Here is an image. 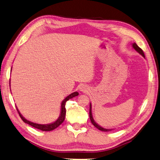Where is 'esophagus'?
<instances>
[{
  "label": "esophagus",
  "mask_w": 160,
  "mask_h": 160,
  "mask_svg": "<svg viewBox=\"0 0 160 160\" xmlns=\"http://www.w3.org/2000/svg\"><path fill=\"white\" fill-rule=\"evenodd\" d=\"M80 90L83 92H87L89 90L88 87L85 85H81L80 87Z\"/></svg>",
  "instance_id": "1"
}]
</instances>
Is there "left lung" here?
<instances>
[{"label":"left lung","instance_id":"1","mask_svg":"<svg viewBox=\"0 0 160 160\" xmlns=\"http://www.w3.org/2000/svg\"><path fill=\"white\" fill-rule=\"evenodd\" d=\"M132 46H133V48L135 49V50L137 51L138 53H140L142 55V56H143V57H145V54L143 53V51L141 49L139 48L137 45L136 44V43H133V44L132 45ZM89 106H89V118H90V120H91V122L92 123L93 125H94L95 127H97L98 129H99L101 131H103V132H109V131L112 130V129H104V128H103V127H100L99 125H98V124H97V123L95 122L94 120V119H93L92 114V105H91V103L89 104Z\"/></svg>","mask_w":160,"mask_h":160}]
</instances>
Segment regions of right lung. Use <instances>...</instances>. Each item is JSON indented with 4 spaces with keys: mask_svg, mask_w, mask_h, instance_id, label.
<instances>
[{
    "mask_svg": "<svg viewBox=\"0 0 160 160\" xmlns=\"http://www.w3.org/2000/svg\"><path fill=\"white\" fill-rule=\"evenodd\" d=\"M78 94V92H75L72 93L70 95H68L67 97L65 98L63 101H62V109H61V114L60 116L59 117V118L57 119V120L54 122L53 123H51V124H37V123H33V122H31L28 121L27 120H26V119L23 117V116L21 115V113L19 112L18 109L17 108V111H18L19 115L20 116V118H22V120L25 123H27L28 124H29V125L32 126L33 127H35V128H36L38 129H40L41 131H44V132H50V131L52 130H54V129H56L57 127H59L61 124H62L63 121L65 120V117H66V108H65V105H66V102L67 101H68L69 99H71V98H73L75 97H76Z\"/></svg>",
    "mask_w": 160,
    "mask_h": 160,
    "instance_id": "add662e5",
    "label": "right lung"
}]
</instances>
